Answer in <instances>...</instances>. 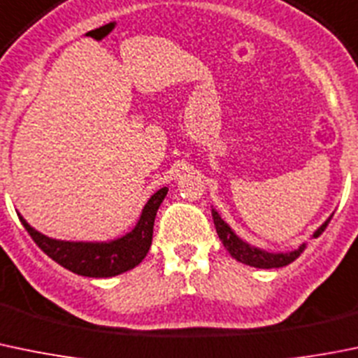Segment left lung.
Returning <instances> with one entry per match:
<instances>
[{"instance_id": "obj_1", "label": "left lung", "mask_w": 358, "mask_h": 358, "mask_svg": "<svg viewBox=\"0 0 358 358\" xmlns=\"http://www.w3.org/2000/svg\"><path fill=\"white\" fill-rule=\"evenodd\" d=\"M211 215H213V222H215V227H217V234L220 238V241L224 243L225 250L234 257L236 260L239 262L246 264V266H252V267H260V269H273V267H283V266H289L290 262L297 259V257L303 253L304 245H301L299 248L294 250V252L289 253H269L266 250H260L255 248V246H250L248 243H245L243 239H239L238 236L234 234L231 227L222 220L220 215L217 213L215 210H211ZM331 218L325 220V224H322L320 227L315 231L313 238H318L322 232L325 231V227L329 225Z\"/></svg>"}]
</instances>
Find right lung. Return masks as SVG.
Returning <instances> with one entry per match:
<instances>
[{"label":"right lung","mask_w":358,"mask_h":358,"mask_svg":"<svg viewBox=\"0 0 358 358\" xmlns=\"http://www.w3.org/2000/svg\"><path fill=\"white\" fill-rule=\"evenodd\" d=\"M168 194V187L154 194L145 204L136 227L126 236L110 243H83V241H59L41 232L34 231L22 217L20 222L29 232L33 241L62 267L89 278H110L136 267L147 257L154 234V220L162 199Z\"/></svg>","instance_id":"right-lung-1"}]
</instances>
